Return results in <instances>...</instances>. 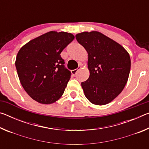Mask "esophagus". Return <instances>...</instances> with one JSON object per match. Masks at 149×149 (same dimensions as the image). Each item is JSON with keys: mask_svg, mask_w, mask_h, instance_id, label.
Instances as JSON below:
<instances>
[{"mask_svg": "<svg viewBox=\"0 0 149 149\" xmlns=\"http://www.w3.org/2000/svg\"><path fill=\"white\" fill-rule=\"evenodd\" d=\"M80 69V68H78L77 69H75V70H72V74L73 75H75V74H77V72L78 70H79Z\"/></svg>", "mask_w": 149, "mask_h": 149, "instance_id": "obj_1", "label": "esophagus"}]
</instances>
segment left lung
<instances>
[{
  "label": "left lung",
  "mask_w": 149,
  "mask_h": 149,
  "mask_svg": "<svg viewBox=\"0 0 149 149\" xmlns=\"http://www.w3.org/2000/svg\"><path fill=\"white\" fill-rule=\"evenodd\" d=\"M75 38L88 53L90 74L81 83L85 96L93 104H108L127 84L131 68L130 54L120 44L99 31L80 33Z\"/></svg>",
  "instance_id": "8db88e82"
}]
</instances>
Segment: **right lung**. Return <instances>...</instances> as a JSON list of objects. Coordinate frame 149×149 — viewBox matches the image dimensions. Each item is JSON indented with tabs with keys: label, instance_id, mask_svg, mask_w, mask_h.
Masks as SVG:
<instances>
[{
	"label": "right lung",
	"instance_id": "add662e5",
	"mask_svg": "<svg viewBox=\"0 0 149 149\" xmlns=\"http://www.w3.org/2000/svg\"><path fill=\"white\" fill-rule=\"evenodd\" d=\"M74 39L70 33L49 31L29 41L17 52L15 65L22 87L31 99L50 104L62 97L70 79L60 56Z\"/></svg>",
	"mask_w": 149,
	"mask_h": 149
}]
</instances>
